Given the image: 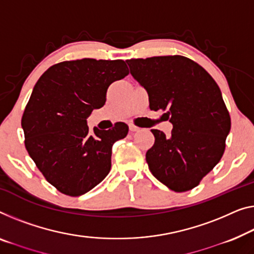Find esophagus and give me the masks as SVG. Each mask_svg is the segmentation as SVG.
Returning <instances> with one entry per match:
<instances>
[{
    "instance_id": "1",
    "label": "esophagus",
    "mask_w": 254,
    "mask_h": 254,
    "mask_svg": "<svg viewBox=\"0 0 254 254\" xmlns=\"http://www.w3.org/2000/svg\"><path fill=\"white\" fill-rule=\"evenodd\" d=\"M128 128H130L131 132H137L140 130V128L138 127H135L134 124H128Z\"/></svg>"
}]
</instances>
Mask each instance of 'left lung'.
Here are the masks:
<instances>
[{
    "label": "left lung",
    "instance_id": "8db88e82",
    "mask_svg": "<svg viewBox=\"0 0 254 254\" xmlns=\"http://www.w3.org/2000/svg\"><path fill=\"white\" fill-rule=\"evenodd\" d=\"M131 75L146 89L151 111L165 112L170 137L153 128L146 153L153 176L177 192L195 188L221 160L230 115L211 75L184 56L127 60Z\"/></svg>",
    "mask_w": 254,
    "mask_h": 254
}]
</instances>
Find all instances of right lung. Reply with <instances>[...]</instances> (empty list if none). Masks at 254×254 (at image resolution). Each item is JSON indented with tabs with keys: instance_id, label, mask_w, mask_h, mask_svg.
Returning <instances> with one entry per match:
<instances>
[{
	"instance_id": "add662e5",
	"label": "right lung",
	"mask_w": 254,
	"mask_h": 254,
	"mask_svg": "<svg viewBox=\"0 0 254 254\" xmlns=\"http://www.w3.org/2000/svg\"><path fill=\"white\" fill-rule=\"evenodd\" d=\"M127 74L123 60L84 58L51 66L34 86L21 119L25 147L63 194H85L111 171L112 147L128 127L119 122L90 132L86 119L105 105L108 86Z\"/></svg>"
}]
</instances>
